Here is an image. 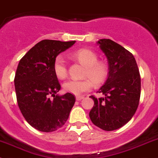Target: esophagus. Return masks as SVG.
<instances>
[{"label":"esophagus","instance_id":"1","mask_svg":"<svg viewBox=\"0 0 158 158\" xmlns=\"http://www.w3.org/2000/svg\"><path fill=\"white\" fill-rule=\"evenodd\" d=\"M84 98L83 96H76V101H81V100H82Z\"/></svg>","mask_w":158,"mask_h":158}]
</instances>
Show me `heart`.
<instances>
[{"label":"heart","instance_id":"1","mask_svg":"<svg viewBox=\"0 0 158 158\" xmlns=\"http://www.w3.org/2000/svg\"><path fill=\"white\" fill-rule=\"evenodd\" d=\"M74 55L79 61L86 66L85 75L91 79H69L64 83L63 88L66 92L79 95L92 89L94 86L93 81L95 84L102 83L107 77V68L104 63L97 61L98 58L97 54L90 50L81 49L75 53ZM53 69L54 74L58 79H63L66 77L68 73L67 61L64 56L59 54L55 57Z\"/></svg>","mask_w":158,"mask_h":158}]
</instances>
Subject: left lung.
<instances>
[{"mask_svg":"<svg viewBox=\"0 0 158 158\" xmlns=\"http://www.w3.org/2000/svg\"><path fill=\"white\" fill-rule=\"evenodd\" d=\"M108 61V76L98 92L104 95L90 96L94 105L89 118L97 127L113 131L125 126L137 110L140 98L141 79L132 53L109 39L97 41Z\"/></svg>","mask_w":158,"mask_h":158,"instance_id":"8db88e82","label":"left lung"}]
</instances>
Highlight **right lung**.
Returning <instances> with one entry per match:
<instances>
[{"instance_id":"add662e5","label":"right lung","mask_w":158,"mask_h":158,"mask_svg":"<svg viewBox=\"0 0 158 158\" xmlns=\"http://www.w3.org/2000/svg\"><path fill=\"white\" fill-rule=\"evenodd\" d=\"M75 43L44 40L19 63L14 80L18 105L26 122L41 132H51L62 127L76 102L70 93L57 94L61 85L53 69L55 57Z\"/></svg>"}]
</instances>
